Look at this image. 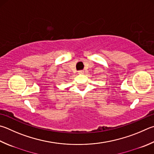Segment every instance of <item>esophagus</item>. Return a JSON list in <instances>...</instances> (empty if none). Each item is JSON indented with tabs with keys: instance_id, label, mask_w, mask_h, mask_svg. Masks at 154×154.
I'll list each match as a JSON object with an SVG mask.
<instances>
[{
	"instance_id": "34e87169",
	"label": "esophagus",
	"mask_w": 154,
	"mask_h": 154,
	"mask_svg": "<svg viewBox=\"0 0 154 154\" xmlns=\"http://www.w3.org/2000/svg\"><path fill=\"white\" fill-rule=\"evenodd\" d=\"M84 73V71H78V74H79V75H82V74H83Z\"/></svg>"
}]
</instances>
